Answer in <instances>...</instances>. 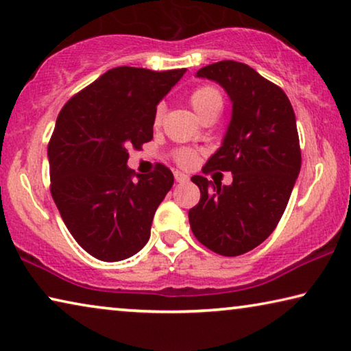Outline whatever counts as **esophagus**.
Returning a JSON list of instances; mask_svg holds the SVG:
<instances>
[{"label":"esophagus","instance_id":"esophagus-1","mask_svg":"<svg viewBox=\"0 0 351 351\" xmlns=\"http://www.w3.org/2000/svg\"><path fill=\"white\" fill-rule=\"evenodd\" d=\"M175 181L180 182V184H182V182L189 181V176L186 173H181V171H175Z\"/></svg>","mask_w":351,"mask_h":351}]
</instances>
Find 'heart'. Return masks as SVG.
Here are the masks:
<instances>
[{
  "label": "heart",
  "instance_id": "b5f03b06",
  "mask_svg": "<svg viewBox=\"0 0 351 351\" xmlns=\"http://www.w3.org/2000/svg\"><path fill=\"white\" fill-rule=\"evenodd\" d=\"M189 101H191V106L198 114V117H202L206 110L213 108V106L221 104V95L214 87H199L191 93ZM162 114H164V104H159L154 114L156 123H159L160 119H162ZM193 160H195V154L189 152V149H182V152L178 153V162L181 165L189 167L193 164Z\"/></svg>",
  "mask_w": 351,
  "mask_h": 351
}]
</instances>
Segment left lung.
I'll use <instances>...</instances> for the list:
<instances>
[{"mask_svg": "<svg viewBox=\"0 0 351 351\" xmlns=\"http://www.w3.org/2000/svg\"><path fill=\"white\" fill-rule=\"evenodd\" d=\"M195 76L217 82L231 99L223 141L203 170L231 171L232 182L192 176L202 198L189 221L204 247L239 256L263 243L285 214L302 167L295 114L280 87L242 62L221 60Z\"/></svg>", "mask_w": 351, "mask_h": 351, "instance_id": "left-lung-1", "label": "left lung"}]
</instances>
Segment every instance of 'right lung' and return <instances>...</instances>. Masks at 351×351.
<instances>
[{"label":"right lung","instance_id":"right-lung-1","mask_svg":"<svg viewBox=\"0 0 351 351\" xmlns=\"http://www.w3.org/2000/svg\"><path fill=\"white\" fill-rule=\"evenodd\" d=\"M184 73L117 66L58 115L48 143L51 195L71 236L93 258L117 263L147 245L175 178L158 165L134 180L128 149L152 141L156 108Z\"/></svg>","mask_w":351,"mask_h":351}]
</instances>
